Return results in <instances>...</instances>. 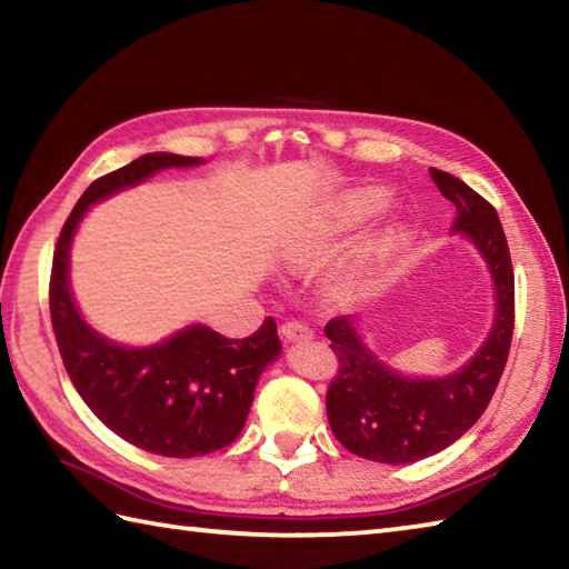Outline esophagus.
Segmentation results:
<instances>
[{
	"mask_svg": "<svg viewBox=\"0 0 569 569\" xmlns=\"http://www.w3.org/2000/svg\"><path fill=\"white\" fill-rule=\"evenodd\" d=\"M281 335L286 337V340H291V342L308 340V337H312L308 325L300 322V320H286V322L281 325Z\"/></svg>",
	"mask_w": 569,
	"mask_h": 569,
	"instance_id": "esophagus-1",
	"label": "esophagus"
}]
</instances>
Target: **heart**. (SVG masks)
<instances>
[{"mask_svg": "<svg viewBox=\"0 0 569 569\" xmlns=\"http://www.w3.org/2000/svg\"><path fill=\"white\" fill-rule=\"evenodd\" d=\"M371 208H373L371 200H361V202L355 204V214H365V212H369Z\"/></svg>", "mask_w": 569, "mask_h": 569, "instance_id": "heart-1", "label": "heart"}]
</instances>
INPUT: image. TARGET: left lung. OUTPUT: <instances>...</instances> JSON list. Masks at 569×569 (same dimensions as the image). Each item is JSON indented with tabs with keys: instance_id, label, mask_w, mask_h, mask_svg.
Here are the masks:
<instances>
[{
	"instance_id": "left-lung-1",
	"label": "left lung",
	"mask_w": 569,
	"mask_h": 569,
	"mask_svg": "<svg viewBox=\"0 0 569 569\" xmlns=\"http://www.w3.org/2000/svg\"><path fill=\"white\" fill-rule=\"evenodd\" d=\"M442 196L455 202V232H465L485 253L497 283V322L469 365L445 379H406L386 369L361 345L355 318L325 325L337 373L328 386V420L349 452L383 465H408L445 450L485 413L509 359L516 288L509 244L493 204L452 173L430 168Z\"/></svg>"
}]
</instances>
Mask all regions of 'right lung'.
<instances>
[{
	"mask_svg": "<svg viewBox=\"0 0 569 569\" xmlns=\"http://www.w3.org/2000/svg\"><path fill=\"white\" fill-rule=\"evenodd\" d=\"M196 163L192 156L147 153L94 180L60 229L48 283L56 342L82 401L119 438L163 457L210 455L237 440L261 371L281 352L276 320L266 318L244 340L192 325L156 347L112 345L78 316L68 291V249L92 202L161 168Z\"/></svg>",
	"mask_w": 569,
	"mask_h": 569,
	"instance_id": "add662e5",
	"label": "right lung"
}]
</instances>
